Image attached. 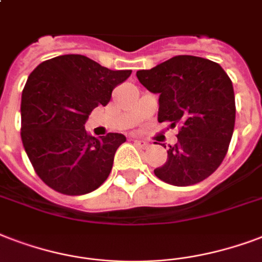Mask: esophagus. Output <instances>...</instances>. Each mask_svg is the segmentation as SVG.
<instances>
[{
    "label": "esophagus",
    "mask_w": 262,
    "mask_h": 262,
    "mask_svg": "<svg viewBox=\"0 0 262 262\" xmlns=\"http://www.w3.org/2000/svg\"><path fill=\"white\" fill-rule=\"evenodd\" d=\"M135 145L136 147H139V148H148L149 144L144 140H135Z\"/></svg>",
    "instance_id": "1"
}]
</instances>
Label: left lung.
Wrapping results in <instances>:
<instances>
[{
    "mask_svg": "<svg viewBox=\"0 0 262 262\" xmlns=\"http://www.w3.org/2000/svg\"><path fill=\"white\" fill-rule=\"evenodd\" d=\"M136 75L159 95L158 121L179 125L177 143L169 145L155 176L177 187L207 179L224 161L235 126V95L227 73L211 60L180 55Z\"/></svg>",
    "mask_w": 262,
    "mask_h": 262,
    "instance_id": "obj_1",
    "label": "left lung"
}]
</instances>
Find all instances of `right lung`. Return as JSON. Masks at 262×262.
Listing matches in <instances>:
<instances>
[{
	"label": "right lung",
	"instance_id": "add662e5",
	"mask_svg": "<svg viewBox=\"0 0 262 262\" xmlns=\"http://www.w3.org/2000/svg\"><path fill=\"white\" fill-rule=\"evenodd\" d=\"M132 70L105 69L82 55L45 60L29 75L21 93L23 147L43 183L64 195L95 191L111 173L121 133L100 139L85 130L92 110L107 105Z\"/></svg>",
	"mask_w": 262,
	"mask_h": 262
}]
</instances>
